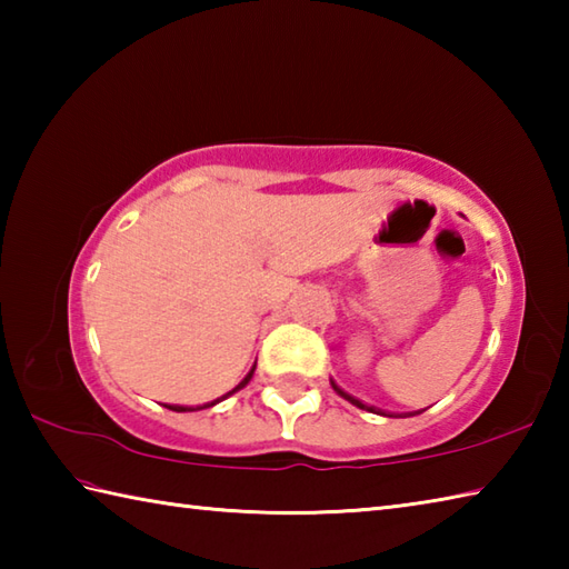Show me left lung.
<instances>
[{
    "label": "left lung",
    "instance_id": "obj_1",
    "mask_svg": "<svg viewBox=\"0 0 569 569\" xmlns=\"http://www.w3.org/2000/svg\"><path fill=\"white\" fill-rule=\"evenodd\" d=\"M332 386H335V383H332ZM335 391H337V393H340V396H345L349 403H355V406H359V408H367L365 403H361V401H357V398H352V396H349V393H345V391H340V389H337V386H335ZM367 410H373V408H367ZM373 413H377V410H373ZM381 416H383V413H381Z\"/></svg>",
    "mask_w": 569,
    "mask_h": 569
}]
</instances>
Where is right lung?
Wrapping results in <instances>:
<instances>
[{
	"instance_id": "add662e5",
	"label": "right lung",
	"mask_w": 569,
	"mask_h": 569,
	"mask_svg": "<svg viewBox=\"0 0 569 569\" xmlns=\"http://www.w3.org/2000/svg\"><path fill=\"white\" fill-rule=\"evenodd\" d=\"M251 373H253V369L247 373V377H244V381H241L239 386H237V389H232V391H229L227 396H232L234 391H239L241 389V386H247L249 383V379H251ZM227 396H222V398H227ZM222 398H217V401H222ZM214 401V403H217ZM214 403H208V406H202V408H210V406H214ZM166 408H171V410H178V413H183V410H196V408H186V406H166Z\"/></svg>"
}]
</instances>
